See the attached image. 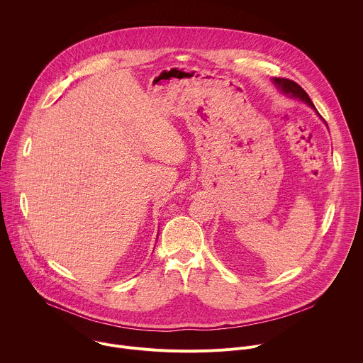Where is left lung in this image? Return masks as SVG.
I'll list each match as a JSON object with an SVG mask.
<instances>
[{"label": "left lung", "mask_w": 363, "mask_h": 363, "mask_svg": "<svg viewBox=\"0 0 363 363\" xmlns=\"http://www.w3.org/2000/svg\"><path fill=\"white\" fill-rule=\"evenodd\" d=\"M275 84L279 86V89H281L284 94H291L292 96H296V98L305 101L308 105H311L313 109H316L315 105L312 104L309 95H308V94L305 92V89H303L301 85H298L295 81L288 79V78H275Z\"/></svg>", "instance_id": "obj_1"}]
</instances>
